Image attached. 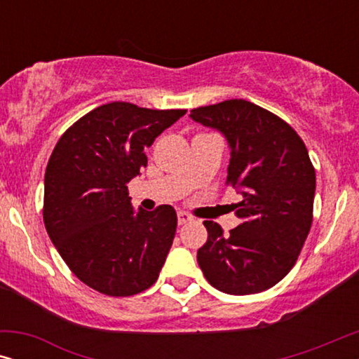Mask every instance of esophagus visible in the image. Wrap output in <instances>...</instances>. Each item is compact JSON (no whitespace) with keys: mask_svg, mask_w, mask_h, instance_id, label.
<instances>
[{"mask_svg":"<svg viewBox=\"0 0 359 359\" xmlns=\"http://www.w3.org/2000/svg\"><path fill=\"white\" fill-rule=\"evenodd\" d=\"M191 220H193V217H191L189 214H186V212H178V224H180V225L188 224V222H191Z\"/></svg>","mask_w":359,"mask_h":359,"instance_id":"esophagus-1","label":"esophagus"}]
</instances>
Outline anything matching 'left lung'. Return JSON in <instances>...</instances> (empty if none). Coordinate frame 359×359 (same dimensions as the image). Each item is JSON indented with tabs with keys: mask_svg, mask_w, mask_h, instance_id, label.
<instances>
[{
	"mask_svg": "<svg viewBox=\"0 0 359 359\" xmlns=\"http://www.w3.org/2000/svg\"><path fill=\"white\" fill-rule=\"evenodd\" d=\"M189 116L227 139L225 184L243 196L233 205L242 224L230 235L204 220L208 242L198 250L199 266L225 294L266 291L291 271L311 230L316 170L309 151L287 122L250 101H222Z\"/></svg>",
	"mask_w": 359,
	"mask_h": 359,
	"instance_id": "obj_1",
	"label": "left lung"
}]
</instances>
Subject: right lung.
<instances>
[{
	"label": "right lung",
	"mask_w": 359,
	"mask_h": 359,
	"mask_svg": "<svg viewBox=\"0 0 359 359\" xmlns=\"http://www.w3.org/2000/svg\"><path fill=\"white\" fill-rule=\"evenodd\" d=\"M186 109L102 104L57 142L43 181V224L75 276L112 297L149 289L173 243L175 209L134 212L127 183L147 166L145 149Z\"/></svg>",
	"instance_id": "right-lung-1"
}]
</instances>
